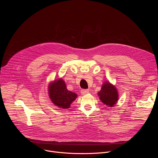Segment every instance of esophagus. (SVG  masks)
Returning a JSON list of instances; mask_svg holds the SVG:
<instances>
[{
  "mask_svg": "<svg viewBox=\"0 0 158 158\" xmlns=\"http://www.w3.org/2000/svg\"><path fill=\"white\" fill-rule=\"evenodd\" d=\"M81 93L82 95H86L89 93V89H81Z\"/></svg>",
  "mask_w": 158,
  "mask_h": 158,
  "instance_id": "esophagus-1",
  "label": "esophagus"
}]
</instances>
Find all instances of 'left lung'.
Returning <instances> with one entry per match:
<instances>
[{"mask_svg": "<svg viewBox=\"0 0 158 158\" xmlns=\"http://www.w3.org/2000/svg\"><path fill=\"white\" fill-rule=\"evenodd\" d=\"M98 95L101 101L109 107L114 106L118 98L117 89L109 82H105L102 85L101 90L98 93Z\"/></svg>", "mask_w": 158, "mask_h": 158, "instance_id": "1", "label": "left lung"}]
</instances>
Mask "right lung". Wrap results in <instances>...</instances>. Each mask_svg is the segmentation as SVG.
<instances>
[{
	"label": "right lung",
	"mask_w": 158,
	"mask_h": 158,
	"mask_svg": "<svg viewBox=\"0 0 158 158\" xmlns=\"http://www.w3.org/2000/svg\"><path fill=\"white\" fill-rule=\"evenodd\" d=\"M48 94L52 102L63 109L69 108L77 96L67 89L65 82L61 79L54 81L49 85Z\"/></svg>",
	"instance_id": "add662e5"
}]
</instances>
